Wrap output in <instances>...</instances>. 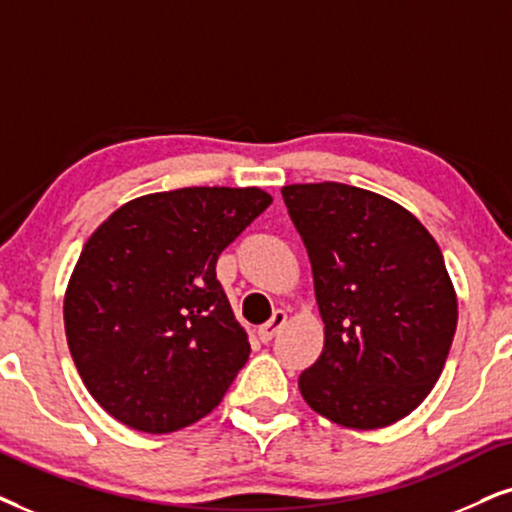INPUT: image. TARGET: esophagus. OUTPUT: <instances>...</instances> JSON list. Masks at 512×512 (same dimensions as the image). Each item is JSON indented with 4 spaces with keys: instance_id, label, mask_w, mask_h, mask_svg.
<instances>
[{
    "instance_id": "1",
    "label": "esophagus",
    "mask_w": 512,
    "mask_h": 512,
    "mask_svg": "<svg viewBox=\"0 0 512 512\" xmlns=\"http://www.w3.org/2000/svg\"><path fill=\"white\" fill-rule=\"evenodd\" d=\"M286 319H288L286 312H274V316H271L267 323H262L260 331H257V335H260V340L264 342V345L274 340V335L281 331L283 326H286Z\"/></svg>"
}]
</instances>
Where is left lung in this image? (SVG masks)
<instances>
[{"mask_svg": "<svg viewBox=\"0 0 512 512\" xmlns=\"http://www.w3.org/2000/svg\"><path fill=\"white\" fill-rule=\"evenodd\" d=\"M312 262L323 352L304 401L352 430L392 425L428 397L449 357L458 302L442 250L394 200L323 181L281 189Z\"/></svg>", "mask_w": 512, "mask_h": 512, "instance_id": "8db88e82", "label": "left lung"}]
</instances>
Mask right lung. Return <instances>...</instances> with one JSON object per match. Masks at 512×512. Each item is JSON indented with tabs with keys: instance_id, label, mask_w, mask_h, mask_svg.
<instances>
[{
	"instance_id": "1",
	"label": "right lung",
	"mask_w": 512,
	"mask_h": 512,
	"mask_svg": "<svg viewBox=\"0 0 512 512\" xmlns=\"http://www.w3.org/2000/svg\"><path fill=\"white\" fill-rule=\"evenodd\" d=\"M271 205L229 186L129 200L84 243L63 300L84 387L127 428L165 435L215 409L250 354L217 260Z\"/></svg>"
}]
</instances>
